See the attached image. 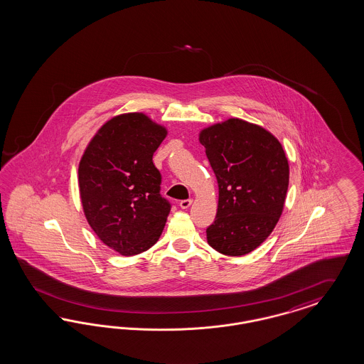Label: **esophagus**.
<instances>
[{"mask_svg":"<svg viewBox=\"0 0 364 364\" xmlns=\"http://www.w3.org/2000/svg\"><path fill=\"white\" fill-rule=\"evenodd\" d=\"M191 204H192V200L188 199V200H181L178 203V205H180V208H183V210H187L191 207Z\"/></svg>","mask_w":364,"mask_h":364,"instance_id":"34e87169","label":"esophagus"}]
</instances>
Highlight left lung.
Listing matches in <instances>:
<instances>
[{
  "label": "left lung",
  "mask_w": 364,
  "mask_h": 364,
  "mask_svg": "<svg viewBox=\"0 0 364 364\" xmlns=\"http://www.w3.org/2000/svg\"><path fill=\"white\" fill-rule=\"evenodd\" d=\"M199 141L219 187L207 242L220 254L246 255L272 234L284 210L289 186L285 151L262 126L239 118L203 129Z\"/></svg>",
  "instance_id": "left-lung-1"
}]
</instances>
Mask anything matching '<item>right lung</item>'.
Masks as SVG:
<instances>
[{
	"label": "right lung",
	"instance_id": "1",
	"mask_svg": "<svg viewBox=\"0 0 364 364\" xmlns=\"http://www.w3.org/2000/svg\"><path fill=\"white\" fill-rule=\"evenodd\" d=\"M166 134L144 113L121 114L100 127L80 159L77 181L88 225L121 255L149 250L171 213L151 160Z\"/></svg>",
	"mask_w": 364,
	"mask_h": 364
}]
</instances>
